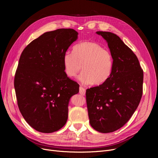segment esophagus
<instances>
[{
  "mask_svg": "<svg viewBox=\"0 0 158 158\" xmlns=\"http://www.w3.org/2000/svg\"><path fill=\"white\" fill-rule=\"evenodd\" d=\"M86 93V89L82 86L79 87V94H81L82 95H85Z\"/></svg>",
  "mask_w": 158,
  "mask_h": 158,
  "instance_id": "obj_1",
  "label": "esophagus"
}]
</instances>
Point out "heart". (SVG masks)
Segmentation results:
<instances>
[{"instance_id": "obj_1", "label": "heart", "mask_w": 158, "mask_h": 158, "mask_svg": "<svg viewBox=\"0 0 158 158\" xmlns=\"http://www.w3.org/2000/svg\"><path fill=\"white\" fill-rule=\"evenodd\" d=\"M64 70L72 78L82 69L79 77L83 84L101 85L109 79L113 67V58L108 49L95 41H86L73 48V52L66 51L63 57Z\"/></svg>"}]
</instances>
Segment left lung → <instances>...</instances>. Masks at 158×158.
<instances>
[{"label":"left lung","mask_w":158,"mask_h":158,"mask_svg":"<svg viewBox=\"0 0 158 158\" xmlns=\"http://www.w3.org/2000/svg\"><path fill=\"white\" fill-rule=\"evenodd\" d=\"M96 33L107 41L113 67L104 83L86 89V98L91 126L107 133L125 125L137 109L143 94V72L135 54L119 36L110 32Z\"/></svg>","instance_id":"8db88e82"}]
</instances>
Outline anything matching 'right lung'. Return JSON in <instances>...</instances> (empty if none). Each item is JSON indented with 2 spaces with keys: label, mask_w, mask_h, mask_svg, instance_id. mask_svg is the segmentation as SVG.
<instances>
[{
  "label": "right lung",
  "mask_w": 158,
  "mask_h": 158,
  "mask_svg": "<svg viewBox=\"0 0 158 158\" xmlns=\"http://www.w3.org/2000/svg\"><path fill=\"white\" fill-rule=\"evenodd\" d=\"M77 35L72 29L45 32L20 56L14 80L17 104L24 119L39 132L57 131L67 121L70 99L79 85L66 75L63 57Z\"/></svg>",
  "instance_id": "1"
}]
</instances>
